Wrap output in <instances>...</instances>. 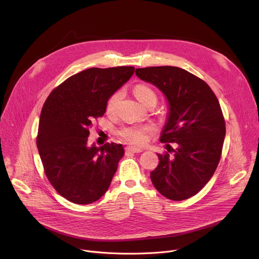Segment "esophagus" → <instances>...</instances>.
<instances>
[{
  "label": "esophagus",
  "instance_id": "34e87169",
  "mask_svg": "<svg viewBox=\"0 0 259 259\" xmlns=\"http://www.w3.org/2000/svg\"><path fill=\"white\" fill-rule=\"evenodd\" d=\"M125 150H126V152H130V153H140V152H143V149L137 148V147H130V146L126 147Z\"/></svg>",
  "mask_w": 259,
  "mask_h": 259
}]
</instances>
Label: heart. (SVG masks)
I'll return each instance as SVG.
<instances>
[{
  "label": "heart",
  "instance_id": "b5f03b06",
  "mask_svg": "<svg viewBox=\"0 0 259 259\" xmlns=\"http://www.w3.org/2000/svg\"><path fill=\"white\" fill-rule=\"evenodd\" d=\"M134 94L137 99L140 101L141 104L144 106L149 102V101H156V94L155 92L147 85L144 84H139L134 87ZM121 98V91H116L114 92L110 99L108 100L107 105H106V110L108 113H113L116 109V106ZM153 129L150 126H145V125H137V126H129V127H124L118 131L119 137L134 145H144L148 139L149 135L152 133Z\"/></svg>",
  "mask_w": 259,
  "mask_h": 259
}]
</instances>
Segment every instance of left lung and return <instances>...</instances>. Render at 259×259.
I'll return each instance as SVG.
<instances>
[{"instance_id":"1","label":"left lung","mask_w":259,"mask_h":259,"mask_svg":"<svg viewBox=\"0 0 259 259\" xmlns=\"http://www.w3.org/2000/svg\"><path fill=\"white\" fill-rule=\"evenodd\" d=\"M135 74L165 94L169 112L159 140L176 144V149L166 145L173 156L157 154L152 184L168 199L192 197L210 181L221 159L226 124L220 102L206 81L179 67L139 68Z\"/></svg>"}]
</instances>
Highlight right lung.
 <instances>
[{
  "label": "right lung",
  "instance_id": "obj_1",
  "mask_svg": "<svg viewBox=\"0 0 259 259\" xmlns=\"http://www.w3.org/2000/svg\"><path fill=\"white\" fill-rule=\"evenodd\" d=\"M134 73V67L89 68L53 89L39 116L36 146L52 187L77 205L100 199L111 184L120 144L88 146L89 129L104 115L111 95Z\"/></svg>",
  "mask_w": 259,
  "mask_h": 259
}]
</instances>
